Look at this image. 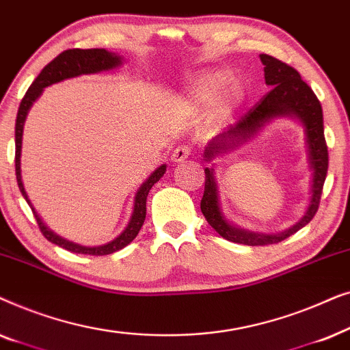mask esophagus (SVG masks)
Returning <instances> with one entry per match:
<instances>
[{
  "instance_id": "esophagus-1",
  "label": "esophagus",
  "mask_w": 350,
  "mask_h": 350,
  "mask_svg": "<svg viewBox=\"0 0 350 350\" xmlns=\"http://www.w3.org/2000/svg\"><path fill=\"white\" fill-rule=\"evenodd\" d=\"M189 154H191V148L188 145H178L174 151H172V159L175 162H181L185 161Z\"/></svg>"
}]
</instances>
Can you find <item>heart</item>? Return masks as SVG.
<instances>
[{
    "mask_svg": "<svg viewBox=\"0 0 350 350\" xmlns=\"http://www.w3.org/2000/svg\"><path fill=\"white\" fill-rule=\"evenodd\" d=\"M228 81H229L228 73H224V71H213V73L205 75L198 81L194 92L200 100H210L228 84ZM236 95H237L236 90H231V92L224 95L221 100V109H228L231 107L234 98H236Z\"/></svg>",
    "mask_w": 350,
    "mask_h": 350,
    "instance_id": "b5f03b06",
    "label": "heart"
}]
</instances>
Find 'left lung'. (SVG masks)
I'll return each mask as SVG.
<instances>
[{"label": "left lung", "mask_w": 350, "mask_h": 350, "mask_svg": "<svg viewBox=\"0 0 350 350\" xmlns=\"http://www.w3.org/2000/svg\"><path fill=\"white\" fill-rule=\"evenodd\" d=\"M260 59L262 65H265V79L271 90L255 107H252L236 122L231 124L228 131L215 137L210 142L207 150H205L204 157L207 162L212 161V157L218 154L223 148H234L239 145V142H245L247 138H252L260 131L262 124H266L269 119L280 116V114H295V116H298L304 122L306 135H308L310 165L314 169L312 199H310L308 212L293 228H290L285 232L275 234V236L247 232L242 231V229L234 228L219 212L217 183H215L213 172L210 169L204 170L205 186L202 200H200V210H202L204 217L210 226L221 237L236 243H243V245L262 247L285 241L286 237L299 231L301 228L306 226L315 217L320 205V198H322L325 178H327L328 146L327 142H325L323 133L322 105H320L314 90L310 89V85L304 83L298 71L293 66L285 64V62L267 54H261Z\"/></svg>", "instance_id": "1"}]
</instances>
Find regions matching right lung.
Instances as JSON below:
<instances>
[{
    "mask_svg": "<svg viewBox=\"0 0 350 350\" xmlns=\"http://www.w3.org/2000/svg\"><path fill=\"white\" fill-rule=\"evenodd\" d=\"M121 64V59L118 55L111 54V52L105 49H68L64 51L62 54L55 57L54 60L49 62L44 68L41 70V73L38 75V78L33 81V84L28 88V90L23 95L21 107H18L17 111V119H16V176H17V185L18 189L25 200L30 205L33 215H35L38 228L42 232L47 241H51L55 245H59L65 250H70L73 253H81V255H109V253H114L121 250L126 245H129L133 239L137 237L138 231H140L143 223H145L146 217V198L150 189L154 186V183L161 180V176L165 174V165H161L154 174H152L150 178H148L145 183L142 185V188L138 189L135 196V205H133V213L131 218V223L129 226L124 229L121 236L114 239L113 242L107 243V245L102 247H83L78 245V243L68 242L65 239H62L51 231L49 228L42 223L40 215L35 212L30 200H28V196L25 193V188H23L22 176H21V148H22V132H23V121H25L27 113L33 102L40 97L42 89L47 88V85L60 83L66 78H73V76L79 75H88V73H98V71L103 70H111L114 66Z\"/></svg>",
    "mask_w": 350,
    "mask_h": 350,
    "instance_id": "obj_1",
    "label": "right lung"
}]
</instances>
